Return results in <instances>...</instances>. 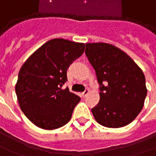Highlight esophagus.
I'll return each instance as SVG.
<instances>
[{
    "label": "esophagus",
    "instance_id": "esophagus-1",
    "mask_svg": "<svg viewBox=\"0 0 156 156\" xmlns=\"http://www.w3.org/2000/svg\"><path fill=\"white\" fill-rule=\"evenodd\" d=\"M89 89H85V90H84V91H83V92H82V94H81V95L83 97H85L86 95H87V94H89Z\"/></svg>",
    "mask_w": 156,
    "mask_h": 156
}]
</instances>
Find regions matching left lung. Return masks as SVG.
<instances>
[{
    "label": "left lung",
    "mask_w": 156,
    "mask_h": 156,
    "mask_svg": "<svg viewBox=\"0 0 156 156\" xmlns=\"http://www.w3.org/2000/svg\"><path fill=\"white\" fill-rule=\"evenodd\" d=\"M85 54L101 90L99 103L91 109L94 117L101 125L112 128L132 122L141 112L147 95L142 70L112 44L88 43Z\"/></svg>",
    "instance_id": "8db88e82"
}]
</instances>
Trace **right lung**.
<instances>
[{
  "mask_svg": "<svg viewBox=\"0 0 156 156\" xmlns=\"http://www.w3.org/2000/svg\"><path fill=\"white\" fill-rule=\"evenodd\" d=\"M85 44L64 39L44 43L23 63L15 90L22 112L37 127L52 130L70 121L80 97L62 87Z\"/></svg>",
  "mask_w": 156,
  "mask_h": 156,
  "instance_id": "add662e5",
  "label": "right lung"
}]
</instances>
